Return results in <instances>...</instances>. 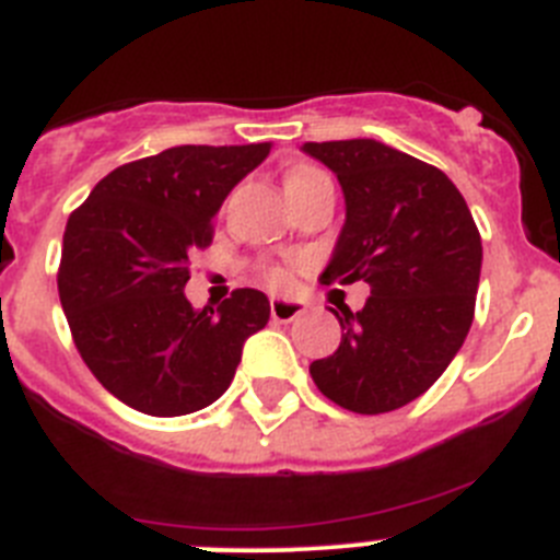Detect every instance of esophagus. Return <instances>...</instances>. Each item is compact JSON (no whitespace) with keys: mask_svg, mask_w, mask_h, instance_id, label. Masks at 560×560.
Wrapping results in <instances>:
<instances>
[{"mask_svg":"<svg viewBox=\"0 0 560 560\" xmlns=\"http://www.w3.org/2000/svg\"><path fill=\"white\" fill-rule=\"evenodd\" d=\"M269 308L275 323H291V319L303 314L305 303H300V300H285V296H271Z\"/></svg>","mask_w":560,"mask_h":560,"instance_id":"obj_1","label":"esophagus"}]
</instances>
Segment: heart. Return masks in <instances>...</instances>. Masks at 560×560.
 Masks as SVG:
<instances>
[{"label": "heart", "instance_id": "1", "mask_svg": "<svg viewBox=\"0 0 560 560\" xmlns=\"http://www.w3.org/2000/svg\"><path fill=\"white\" fill-rule=\"evenodd\" d=\"M316 179H325V173L316 171V167H294V171L285 176V190L296 185H308V182ZM264 280L271 289H280V285H285L289 275H285V269H280V266H269V269H264Z\"/></svg>", "mask_w": 560, "mask_h": 560}]
</instances>
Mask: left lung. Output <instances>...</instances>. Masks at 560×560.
<instances>
[{
	"label": "left lung",
	"mask_w": 560,
	"mask_h": 560,
	"mask_svg": "<svg viewBox=\"0 0 560 560\" xmlns=\"http://www.w3.org/2000/svg\"><path fill=\"white\" fill-rule=\"evenodd\" d=\"M345 192V226L323 283L364 280V308L341 305V341L311 364L325 398L359 415L407 407L463 348L474 323L482 241L434 165L375 140L305 142Z\"/></svg>",
	"instance_id": "1"
}]
</instances>
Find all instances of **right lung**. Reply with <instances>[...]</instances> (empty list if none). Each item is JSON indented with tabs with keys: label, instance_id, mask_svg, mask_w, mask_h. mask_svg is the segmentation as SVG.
Instances as JSON below:
<instances>
[{
	"label": "right lung",
	"instance_id": "obj_1",
	"mask_svg": "<svg viewBox=\"0 0 560 560\" xmlns=\"http://www.w3.org/2000/svg\"><path fill=\"white\" fill-rule=\"evenodd\" d=\"M255 145H176L128 162L67 221L58 296L75 348L126 407L176 418L230 387L244 341L269 323L264 291L212 308L185 296L190 255L212 244L232 187L269 156Z\"/></svg>",
	"mask_w": 560,
	"mask_h": 560
}]
</instances>
